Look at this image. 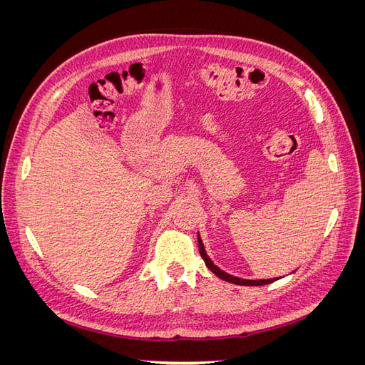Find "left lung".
<instances>
[{
    "label": "left lung",
    "mask_w": 365,
    "mask_h": 365,
    "mask_svg": "<svg viewBox=\"0 0 365 365\" xmlns=\"http://www.w3.org/2000/svg\"><path fill=\"white\" fill-rule=\"evenodd\" d=\"M197 245H200V254H201V257H202L204 262H205V267H207L210 271H212V272L216 275V277H219L220 280H225V282L235 283V284H240V286H263V284H269V283H272V282H275V280H279V279L247 280V279L235 277V275H231V274H228V272L220 269L219 267H216V264L213 263V260L208 257V254H207V251H205V248H204V244H202V239H201L200 233H197Z\"/></svg>",
    "instance_id": "8db88e82"
}]
</instances>
